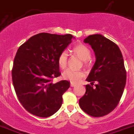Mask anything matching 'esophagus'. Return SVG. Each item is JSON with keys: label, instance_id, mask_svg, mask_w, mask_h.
<instances>
[{"label": "esophagus", "instance_id": "obj_1", "mask_svg": "<svg viewBox=\"0 0 134 134\" xmlns=\"http://www.w3.org/2000/svg\"><path fill=\"white\" fill-rule=\"evenodd\" d=\"M76 86V84H75V83L71 82V87H74V86Z\"/></svg>", "mask_w": 134, "mask_h": 134}]
</instances>
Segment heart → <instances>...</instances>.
Masks as SVG:
<instances>
[{
  "instance_id": "b5f03b06",
  "label": "heart",
  "mask_w": 134,
  "mask_h": 134,
  "mask_svg": "<svg viewBox=\"0 0 134 134\" xmlns=\"http://www.w3.org/2000/svg\"><path fill=\"white\" fill-rule=\"evenodd\" d=\"M73 52L81 59L84 61V64H87L91 57V51L86 45L83 44H78L73 48ZM68 55L66 51H63L59 54L58 58V63L61 69H65L67 66ZM63 79L71 81V82L76 83L84 77V73L80 70L67 69L63 72Z\"/></svg>"
}]
</instances>
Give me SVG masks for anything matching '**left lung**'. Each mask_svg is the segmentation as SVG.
Segmentation results:
<instances>
[{
	"label": "left lung",
	"instance_id": "obj_1",
	"mask_svg": "<svg viewBox=\"0 0 134 134\" xmlns=\"http://www.w3.org/2000/svg\"><path fill=\"white\" fill-rule=\"evenodd\" d=\"M84 42L92 46L96 60L86 79L91 84L86 85L79 105L88 115L101 117L113 111L122 96L126 82L124 59L119 46L102 35L88 36Z\"/></svg>",
	"mask_w": 134,
	"mask_h": 134
}]
</instances>
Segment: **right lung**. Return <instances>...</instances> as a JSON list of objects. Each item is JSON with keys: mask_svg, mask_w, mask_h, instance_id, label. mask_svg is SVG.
Returning <instances> with one entry per match:
<instances>
[{"mask_svg": "<svg viewBox=\"0 0 134 134\" xmlns=\"http://www.w3.org/2000/svg\"><path fill=\"white\" fill-rule=\"evenodd\" d=\"M72 35L42 32L21 45L14 58L12 76L21 104L31 114L39 117L52 116L59 110L62 96L70 82H52L61 75L58 58L71 42Z\"/></svg>", "mask_w": 134, "mask_h": 134, "instance_id": "add662e5", "label": "right lung"}]
</instances>
